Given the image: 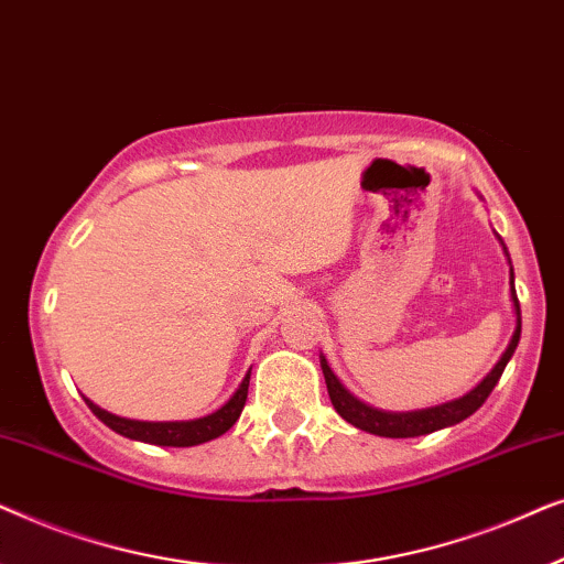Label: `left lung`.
<instances>
[{"label":"left lung","mask_w":564,"mask_h":564,"mask_svg":"<svg viewBox=\"0 0 564 564\" xmlns=\"http://www.w3.org/2000/svg\"><path fill=\"white\" fill-rule=\"evenodd\" d=\"M506 249V246H503ZM511 297H513V307H516V330L511 336V344L503 351V357L498 359V365L485 375V380L462 395L457 400H449V403L434 405V408H423V411H408V413H390V411H377V408L361 403L351 395L349 390L338 382V377L330 372L326 357H321V369L323 377H326V388L330 395V403H334L336 413L341 415L344 421H349L351 426H357L367 434H377V436H388V438H411V436H423V434H434L438 429L454 426V423L465 421L473 415L477 408H480L488 395L496 388L500 375L508 365V359L513 357L516 346H519L521 338V307H519V297H516V288H513V269H511Z\"/></svg>","instance_id":"1"}]
</instances>
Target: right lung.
I'll use <instances>...</instances> for the list:
<instances>
[{
    "label": "right lung",
    "instance_id": "right-lung-1",
    "mask_svg": "<svg viewBox=\"0 0 564 564\" xmlns=\"http://www.w3.org/2000/svg\"><path fill=\"white\" fill-rule=\"evenodd\" d=\"M249 380L251 372H246L243 382L238 384V390L230 395L226 405L218 408V411L210 415H205V419L195 421H130L102 411V408L91 403L89 398L84 400H87L89 411L95 413L105 426H110L115 434L156 446H197L210 442V438L223 436L238 421V415H241L246 405V395H249Z\"/></svg>",
    "mask_w": 564,
    "mask_h": 564
}]
</instances>
